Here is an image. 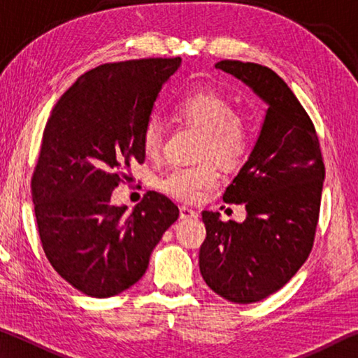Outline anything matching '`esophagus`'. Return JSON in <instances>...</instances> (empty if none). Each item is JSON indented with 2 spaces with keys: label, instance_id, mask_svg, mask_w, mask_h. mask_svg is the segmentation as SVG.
Returning a JSON list of instances; mask_svg holds the SVG:
<instances>
[{
  "label": "esophagus",
  "instance_id": "obj_1",
  "mask_svg": "<svg viewBox=\"0 0 358 358\" xmlns=\"http://www.w3.org/2000/svg\"><path fill=\"white\" fill-rule=\"evenodd\" d=\"M199 215H197V211L196 210H192V208H189V207H180V217L181 220H196Z\"/></svg>",
  "mask_w": 358,
  "mask_h": 358
}]
</instances>
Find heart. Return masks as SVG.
Masks as SVG:
<instances>
[{
  "mask_svg": "<svg viewBox=\"0 0 358 358\" xmlns=\"http://www.w3.org/2000/svg\"><path fill=\"white\" fill-rule=\"evenodd\" d=\"M175 113L205 132L203 155H213L222 162H232L243 153L248 142L246 126L226 96L216 90H192L175 102ZM145 153L155 156L162 147V124L150 117L143 126ZM220 183V173L211 162L199 166H173L161 173L156 186L167 196L192 202Z\"/></svg>",
  "mask_w": 358,
  "mask_h": 358,
  "instance_id": "heart-1",
  "label": "heart"
}]
</instances>
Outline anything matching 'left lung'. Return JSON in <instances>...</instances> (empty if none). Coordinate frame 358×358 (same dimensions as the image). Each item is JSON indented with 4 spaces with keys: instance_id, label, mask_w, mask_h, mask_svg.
<instances>
[{
    "instance_id": "8db88e82",
    "label": "left lung",
    "mask_w": 358,
    "mask_h": 358,
    "mask_svg": "<svg viewBox=\"0 0 358 358\" xmlns=\"http://www.w3.org/2000/svg\"><path fill=\"white\" fill-rule=\"evenodd\" d=\"M215 68L246 83L268 108L250 157L222 196L245 205L246 220L224 222L203 211L199 266L222 299L254 303L280 290L310 256L325 167L311 118L276 72L235 59Z\"/></svg>"
}]
</instances>
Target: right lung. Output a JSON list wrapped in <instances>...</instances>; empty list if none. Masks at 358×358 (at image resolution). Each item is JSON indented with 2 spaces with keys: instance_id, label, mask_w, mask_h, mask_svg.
Masks as SVG:
<instances>
[{
  "instance_id": "add662e5",
  "label": "right lung",
  "mask_w": 358,
  "mask_h": 358,
  "mask_svg": "<svg viewBox=\"0 0 358 358\" xmlns=\"http://www.w3.org/2000/svg\"><path fill=\"white\" fill-rule=\"evenodd\" d=\"M181 58L107 63L83 74L48 118L31 178L42 248L58 275L82 294L107 299L145 275L151 251L178 207L150 191L132 213L112 191L145 161L143 126Z\"/></svg>"
}]
</instances>
